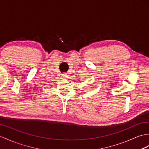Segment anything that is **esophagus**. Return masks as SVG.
<instances>
[{"label":"esophagus","mask_w":149,"mask_h":149,"mask_svg":"<svg viewBox=\"0 0 149 149\" xmlns=\"http://www.w3.org/2000/svg\"><path fill=\"white\" fill-rule=\"evenodd\" d=\"M61 77H62V78H63V79H66V78L67 77V74H65V73H64V74H62L61 75Z\"/></svg>","instance_id":"1"}]
</instances>
